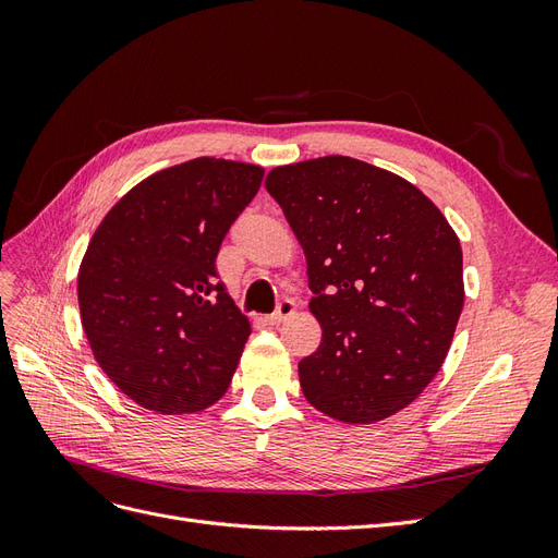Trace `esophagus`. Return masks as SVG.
Returning a JSON list of instances; mask_svg holds the SVG:
<instances>
[{
    "mask_svg": "<svg viewBox=\"0 0 558 558\" xmlns=\"http://www.w3.org/2000/svg\"><path fill=\"white\" fill-rule=\"evenodd\" d=\"M293 314H295V300H291V298H283V300L279 302L277 312L267 316V324H269V326H279V324H283L286 318H291Z\"/></svg>",
    "mask_w": 558,
    "mask_h": 558,
    "instance_id": "1",
    "label": "esophagus"
}]
</instances>
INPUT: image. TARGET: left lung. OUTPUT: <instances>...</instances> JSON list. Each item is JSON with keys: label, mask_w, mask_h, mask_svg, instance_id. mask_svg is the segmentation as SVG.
Returning a JSON list of instances; mask_svg holds the SVG:
<instances>
[{"label": "left lung", "mask_w": 558, "mask_h": 558, "mask_svg": "<svg viewBox=\"0 0 558 558\" xmlns=\"http://www.w3.org/2000/svg\"><path fill=\"white\" fill-rule=\"evenodd\" d=\"M265 189L305 251L320 344L298 365L307 402L377 424L440 373L463 310V251L414 183L347 156L275 167Z\"/></svg>", "instance_id": "obj_1"}]
</instances>
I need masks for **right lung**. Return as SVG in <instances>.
Instances as JSON below:
<instances>
[{
	"instance_id": "1",
	"label": "right lung",
	"mask_w": 558,
	"mask_h": 558,
	"mask_svg": "<svg viewBox=\"0 0 558 558\" xmlns=\"http://www.w3.org/2000/svg\"><path fill=\"white\" fill-rule=\"evenodd\" d=\"M265 170L223 158L167 167L97 226L78 267L81 326L121 391L156 414L211 408L251 335L216 283V253Z\"/></svg>"
}]
</instances>
